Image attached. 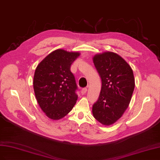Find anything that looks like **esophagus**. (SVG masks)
<instances>
[{
	"mask_svg": "<svg viewBox=\"0 0 160 160\" xmlns=\"http://www.w3.org/2000/svg\"><path fill=\"white\" fill-rule=\"evenodd\" d=\"M86 92H87V88H83L81 90V93L82 94H84L85 93H86Z\"/></svg>",
	"mask_w": 160,
	"mask_h": 160,
	"instance_id": "esophagus-1",
	"label": "esophagus"
}]
</instances>
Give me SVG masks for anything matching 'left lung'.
Instances as JSON below:
<instances>
[{
    "mask_svg": "<svg viewBox=\"0 0 160 160\" xmlns=\"http://www.w3.org/2000/svg\"><path fill=\"white\" fill-rule=\"evenodd\" d=\"M93 62L102 86L92 114L102 125H111L129 106L135 88L133 72L124 59L113 52L96 55Z\"/></svg>",
    "mask_w": 160,
    "mask_h": 160,
    "instance_id": "left-lung-1",
    "label": "left lung"
}]
</instances>
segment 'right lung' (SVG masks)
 I'll return each instance as SVG.
<instances>
[{"mask_svg":"<svg viewBox=\"0 0 160 160\" xmlns=\"http://www.w3.org/2000/svg\"><path fill=\"white\" fill-rule=\"evenodd\" d=\"M78 52L57 49L49 53L36 68L33 88L39 107L49 118L65 117L75 105L78 86L70 66Z\"/></svg>","mask_w":160,"mask_h":160,"instance_id":"add662e5","label":"right lung"}]
</instances>
